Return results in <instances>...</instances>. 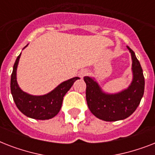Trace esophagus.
<instances>
[{"label": "esophagus", "instance_id": "obj_1", "mask_svg": "<svg viewBox=\"0 0 155 155\" xmlns=\"http://www.w3.org/2000/svg\"><path fill=\"white\" fill-rule=\"evenodd\" d=\"M87 71L85 70V69H83V70H81L80 72H79L78 75H79V77L82 79V78L84 77L85 75H87Z\"/></svg>", "mask_w": 155, "mask_h": 155}]
</instances>
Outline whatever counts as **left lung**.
Returning <instances> with one entry per match:
<instances>
[{
    "label": "left lung",
    "instance_id": "8db88e82",
    "mask_svg": "<svg viewBox=\"0 0 155 155\" xmlns=\"http://www.w3.org/2000/svg\"><path fill=\"white\" fill-rule=\"evenodd\" d=\"M132 56L134 80L127 89L117 94H105L92 78L85 76L86 100L90 111L99 119L116 121L130 117L139 105L144 94L145 79L142 68L135 53L127 47Z\"/></svg>",
    "mask_w": 155,
    "mask_h": 155
}]
</instances>
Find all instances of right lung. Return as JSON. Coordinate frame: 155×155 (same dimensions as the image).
Here are the masks:
<instances>
[{
    "label": "right lung",
    "instance_id": "obj_1",
    "mask_svg": "<svg viewBox=\"0 0 155 155\" xmlns=\"http://www.w3.org/2000/svg\"><path fill=\"white\" fill-rule=\"evenodd\" d=\"M21 54L18 56L11 75L10 89L13 101L21 113L30 118L37 120H47L54 117L60 111L63 97L69 91L74 82L79 77L64 81L58 87L44 96H31L21 90L17 83L16 71Z\"/></svg>",
    "mask_w": 155,
    "mask_h": 155
}]
</instances>
